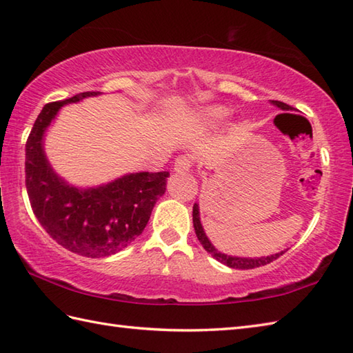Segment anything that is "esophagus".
Masks as SVG:
<instances>
[{"mask_svg":"<svg viewBox=\"0 0 353 353\" xmlns=\"http://www.w3.org/2000/svg\"><path fill=\"white\" fill-rule=\"evenodd\" d=\"M191 167H192V161H191V157L186 156V154L179 156L176 162H174V171L176 172H186V171L191 170Z\"/></svg>","mask_w":353,"mask_h":353,"instance_id":"34e87169","label":"esophagus"}]
</instances>
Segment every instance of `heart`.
<instances>
[{
    "instance_id": "heart-1",
    "label": "heart",
    "mask_w": 353,
    "mask_h": 353,
    "mask_svg": "<svg viewBox=\"0 0 353 353\" xmlns=\"http://www.w3.org/2000/svg\"><path fill=\"white\" fill-rule=\"evenodd\" d=\"M230 115V109L223 104H208L192 114V123L200 129H212L223 124Z\"/></svg>"
}]
</instances>
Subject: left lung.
Returning <instances> with one entry per match:
<instances>
[{"mask_svg": "<svg viewBox=\"0 0 353 353\" xmlns=\"http://www.w3.org/2000/svg\"><path fill=\"white\" fill-rule=\"evenodd\" d=\"M270 103L273 104V106L279 108L281 110H292L291 106L288 104H285L282 101H276V100H270ZM192 223H194V229H196V235L199 238V241L203 245V249L211 253L212 256L221 262V264L228 265L230 268H238V270H250V268H256L261 265H267L270 262H273L274 259H277L283 254L285 252H279V253H274V254H270V256H261V258H241V256H232V254H226L220 250L215 249V245L211 243V239L206 236V232L203 229V224L200 221V209H199V203H194L192 208Z\"/></svg>", "mask_w": 353, "mask_h": 353, "instance_id": "1", "label": "left lung"}]
</instances>
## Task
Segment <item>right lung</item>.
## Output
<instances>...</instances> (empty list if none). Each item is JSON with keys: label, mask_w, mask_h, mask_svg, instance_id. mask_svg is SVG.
<instances>
[{"label": "right lung", "mask_w": 353, "mask_h": 353, "mask_svg": "<svg viewBox=\"0 0 353 353\" xmlns=\"http://www.w3.org/2000/svg\"><path fill=\"white\" fill-rule=\"evenodd\" d=\"M97 95L81 92L45 104L26 144V186L37 221L57 244L86 258L109 256L134 241L170 177L168 171H139L80 188L57 174L45 154V133L66 104Z\"/></svg>", "instance_id": "add662e5"}]
</instances>
